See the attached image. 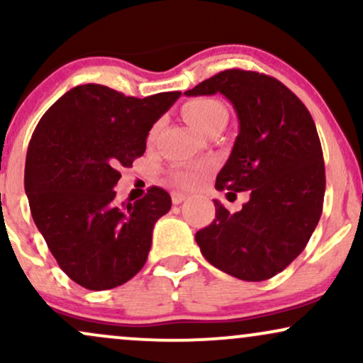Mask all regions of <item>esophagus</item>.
I'll return each instance as SVG.
<instances>
[{"mask_svg":"<svg viewBox=\"0 0 363 363\" xmlns=\"http://www.w3.org/2000/svg\"><path fill=\"white\" fill-rule=\"evenodd\" d=\"M187 198V194H184V193H172V203L174 205H181L182 201H184V199Z\"/></svg>","mask_w":363,"mask_h":363,"instance_id":"obj_1","label":"esophagus"}]
</instances>
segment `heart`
Listing matches in <instances>:
<instances>
[{
    "mask_svg": "<svg viewBox=\"0 0 363 363\" xmlns=\"http://www.w3.org/2000/svg\"><path fill=\"white\" fill-rule=\"evenodd\" d=\"M182 114H184L186 121L191 126L203 133V129L210 126L213 121L227 116V111L215 99H194V101H189L182 107ZM157 131L158 126L152 129V135L150 136L153 138L157 135ZM203 176H205V169L203 167H181L174 172V179L182 187L198 186L201 182Z\"/></svg>",
    "mask_w": 363,
    "mask_h": 363,
    "instance_id": "b5f03b06",
    "label": "heart"
}]
</instances>
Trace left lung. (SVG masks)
<instances>
[{"label":"left lung","instance_id":"left-lung-1","mask_svg":"<svg viewBox=\"0 0 363 363\" xmlns=\"http://www.w3.org/2000/svg\"><path fill=\"white\" fill-rule=\"evenodd\" d=\"M222 94L234 106L239 135L216 176L218 191H249L230 213L215 199V220L196 232L205 259L245 281L274 277L303 251L323 213V148L312 116L277 78L225 69L184 91Z\"/></svg>","mask_w":363,"mask_h":363}]
</instances>
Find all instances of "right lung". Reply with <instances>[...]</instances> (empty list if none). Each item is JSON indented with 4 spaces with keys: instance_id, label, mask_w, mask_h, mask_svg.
Listing matches in <instances>:
<instances>
[{
    "instance_id": "1",
    "label": "right lung",
    "mask_w": 363,
    "mask_h": 363,
    "mask_svg": "<svg viewBox=\"0 0 363 363\" xmlns=\"http://www.w3.org/2000/svg\"><path fill=\"white\" fill-rule=\"evenodd\" d=\"M179 97H126L86 83L66 91L37 124L25 160L32 218L60 268L83 289H114L147 262L153 227L172 199L153 186L145 198L119 205L114 186Z\"/></svg>"
}]
</instances>
